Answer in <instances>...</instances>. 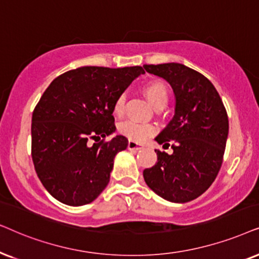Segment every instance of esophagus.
Returning a JSON list of instances; mask_svg holds the SVG:
<instances>
[{"label":"esophagus","mask_w":259,"mask_h":259,"mask_svg":"<svg viewBox=\"0 0 259 259\" xmlns=\"http://www.w3.org/2000/svg\"><path fill=\"white\" fill-rule=\"evenodd\" d=\"M127 149L129 150H141V149H143V144L135 142V141H129V143H127Z\"/></svg>","instance_id":"obj_1"}]
</instances>
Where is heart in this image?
Instances as JSON below:
<instances>
[{
	"mask_svg": "<svg viewBox=\"0 0 259 259\" xmlns=\"http://www.w3.org/2000/svg\"><path fill=\"white\" fill-rule=\"evenodd\" d=\"M143 94L147 96L148 101L154 106L155 110H162L167 104L168 98H169V91H168L167 85L162 80H150L143 86ZM125 95L122 94L117 97L115 104H113V112L116 115H122L125 108ZM118 132L122 135L126 136L127 139L135 141V142H143L151 137L156 132L154 125L147 123H139L135 120H125L120 123L118 126Z\"/></svg>",
	"mask_w": 259,
	"mask_h": 259,
	"instance_id": "obj_1",
	"label": "heart"
}]
</instances>
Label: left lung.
<instances>
[{
    "mask_svg": "<svg viewBox=\"0 0 259 259\" xmlns=\"http://www.w3.org/2000/svg\"><path fill=\"white\" fill-rule=\"evenodd\" d=\"M173 89L175 111L155 141L171 143L173 154L155 150L157 162L143 170L151 191L170 202L184 204L206 192L222 167L229 118L222 98L205 75L182 64L144 65Z\"/></svg>",
    "mask_w": 259,
    "mask_h": 259,
    "instance_id": "left-lung-1",
    "label": "left lung"
}]
</instances>
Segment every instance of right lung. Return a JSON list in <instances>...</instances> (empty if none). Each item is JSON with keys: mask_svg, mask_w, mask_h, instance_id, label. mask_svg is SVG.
I'll use <instances>...</instances> for the list:
<instances>
[{"mask_svg": "<svg viewBox=\"0 0 259 259\" xmlns=\"http://www.w3.org/2000/svg\"><path fill=\"white\" fill-rule=\"evenodd\" d=\"M143 73L141 66H84L57 77L44 92L32 117V158L58 201L90 204L108 186L115 156L127 147L122 135L104 142L116 132L113 104Z\"/></svg>", "mask_w": 259, "mask_h": 259, "instance_id": "1", "label": "right lung"}]
</instances>
